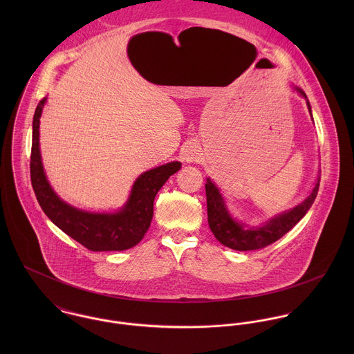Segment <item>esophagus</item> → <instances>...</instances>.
I'll return each mask as SVG.
<instances>
[{
    "mask_svg": "<svg viewBox=\"0 0 354 354\" xmlns=\"http://www.w3.org/2000/svg\"><path fill=\"white\" fill-rule=\"evenodd\" d=\"M198 155H199V152H198L196 147L194 145H188L185 147V150H184V159L187 162H194L198 158Z\"/></svg>",
    "mask_w": 354,
    "mask_h": 354,
    "instance_id": "34e87169",
    "label": "esophagus"
}]
</instances>
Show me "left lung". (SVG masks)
Segmentation results:
<instances>
[{
  "instance_id": "left-lung-1",
  "label": "left lung",
  "mask_w": 354,
  "mask_h": 354,
  "mask_svg": "<svg viewBox=\"0 0 354 354\" xmlns=\"http://www.w3.org/2000/svg\"><path fill=\"white\" fill-rule=\"evenodd\" d=\"M296 91L306 100V95L301 88L296 87ZM306 106L312 115L310 104L308 100H306ZM319 183H320V177L317 178V183L315 184L310 195L301 204L271 218L263 226L250 227L244 223L237 222L234 218H232L219 189L215 187V184L209 178H207L205 196H207L208 226L214 233L215 239L221 244L232 250L253 251V250L264 248L275 243L277 240H279L293 226H296L297 222H300V219L308 212V209L316 199V195L319 191Z\"/></svg>"
}]
</instances>
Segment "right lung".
Segmentation results:
<instances>
[{
  "label": "right lung",
  "instance_id": "add662e5",
  "mask_svg": "<svg viewBox=\"0 0 354 354\" xmlns=\"http://www.w3.org/2000/svg\"><path fill=\"white\" fill-rule=\"evenodd\" d=\"M46 98L38 103L32 121L31 184L44 212L69 237L90 251H124L142 241L151 225L153 199L170 176L181 169L180 162L158 166L139 176L127 204L117 212L98 214L62 202L51 189L39 150V118Z\"/></svg>",
  "mask_w": 354,
  "mask_h": 354
}]
</instances>
